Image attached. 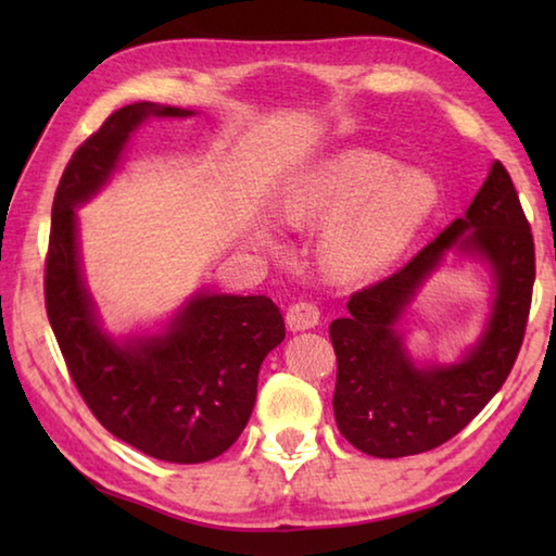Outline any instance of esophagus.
Returning <instances> with one entry per match:
<instances>
[{"label": "esophagus", "mask_w": 556, "mask_h": 556, "mask_svg": "<svg viewBox=\"0 0 556 556\" xmlns=\"http://www.w3.org/2000/svg\"><path fill=\"white\" fill-rule=\"evenodd\" d=\"M321 321V312L314 301H296V304L289 306L287 312V326L289 331H306V328H314Z\"/></svg>", "instance_id": "obj_1"}]
</instances>
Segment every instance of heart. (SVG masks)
Returning a JSON list of instances; mask_svg holds the SVG:
<instances>
[{
    "instance_id": "obj_1",
    "label": "heart",
    "mask_w": 556,
    "mask_h": 556,
    "mask_svg": "<svg viewBox=\"0 0 556 556\" xmlns=\"http://www.w3.org/2000/svg\"><path fill=\"white\" fill-rule=\"evenodd\" d=\"M439 201L434 178L388 154L345 149L301 174L281 199L294 225L331 223L321 255L338 277H365L407 248Z\"/></svg>"
}]
</instances>
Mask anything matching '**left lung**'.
<instances>
[{
    "instance_id": "1",
    "label": "left lung",
    "mask_w": 556,
    "mask_h": 556,
    "mask_svg": "<svg viewBox=\"0 0 556 556\" xmlns=\"http://www.w3.org/2000/svg\"><path fill=\"white\" fill-rule=\"evenodd\" d=\"M473 251L494 269L498 296L479 345L451 369L419 371L391 326L448 249ZM534 285V240L507 168L495 162L481 191L407 265L355 291L348 316L328 326L336 351L333 414L363 454L400 458L454 439L503 388L520 353Z\"/></svg>"
}]
</instances>
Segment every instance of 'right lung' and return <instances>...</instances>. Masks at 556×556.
Returning <instances> with one entry per match:
<instances>
[{
	"label": "right lung",
	"mask_w": 556,
	"mask_h": 556,
	"mask_svg": "<svg viewBox=\"0 0 556 556\" xmlns=\"http://www.w3.org/2000/svg\"><path fill=\"white\" fill-rule=\"evenodd\" d=\"M149 115L188 110L135 102L75 149L59 181L46 252V314L88 409L112 437L172 464H203L228 451L248 425L265 355L285 341L269 296L201 294L164 336L117 345L100 331L83 287L73 208L115 172L129 131Z\"/></svg>",
	"instance_id": "obj_1"
}]
</instances>
